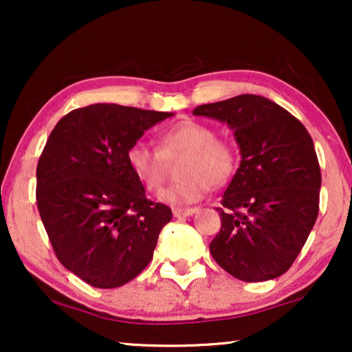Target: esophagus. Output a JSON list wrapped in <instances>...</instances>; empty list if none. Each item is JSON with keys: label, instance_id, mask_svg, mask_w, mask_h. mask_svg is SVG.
Wrapping results in <instances>:
<instances>
[{"label": "esophagus", "instance_id": "34e87169", "mask_svg": "<svg viewBox=\"0 0 352 352\" xmlns=\"http://www.w3.org/2000/svg\"><path fill=\"white\" fill-rule=\"evenodd\" d=\"M194 213H197V208H175L173 210L175 218H184V216H192Z\"/></svg>", "mask_w": 352, "mask_h": 352}]
</instances>
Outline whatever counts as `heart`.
<instances>
[{
    "label": "heart",
    "mask_w": 352,
    "mask_h": 352,
    "mask_svg": "<svg viewBox=\"0 0 352 352\" xmlns=\"http://www.w3.org/2000/svg\"><path fill=\"white\" fill-rule=\"evenodd\" d=\"M181 181L168 186L158 200L171 205L199 201L211 184L229 179L235 168V151L229 142L214 139L213 129L194 120H182L160 134L158 151L146 142H134L126 151V163L144 189L160 187L166 173V160L182 155Z\"/></svg>",
    "instance_id": "b5f03b06"
}]
</instances>
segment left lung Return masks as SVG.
I'll return each mask as SVG.
<instances>
[{"mask_svg": "<svg viewBox=\"0 0 352 352\" xmlns=\"http://www.w3.org/2000/svg\"><path fill=\"white\" fill-rule=\"evenodd\" d=\"M194 115L228 123L242 157L216 208L221 230L211 256L239 280L280 277L319 214L322 177L312 138L290 112L256 94L199 105Z\"/></svg>", "mask_w": 352, "mask_h": 352, "instance_id": "obj_1", "label": "left lung"}]
</instances>
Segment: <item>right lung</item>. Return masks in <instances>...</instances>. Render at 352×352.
Segmentation results:
<instances>
[{"label":"right lung","mask_w":352,"mask_h":352,"mask_svg":"<svg viewBox=\"0 0 352 352\" xmlns=\"http://www.w3.org/2000/svg\"><path fill=\"white\" fill-rule=\"evenodd\" d=\"M175 113L93 104L59 120L38 160L36 204L62 266L98 288L122 287L153 256L170 206L147 200L126 151Z\"/></svg>","instance_id":"right-lung-1"}]
</instances>
